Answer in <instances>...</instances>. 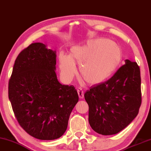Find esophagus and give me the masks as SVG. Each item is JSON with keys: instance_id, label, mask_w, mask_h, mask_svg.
<instances>
[{"instance_id": "1", "label": "esophagus", "mask_w": 151, "mask_h": 151, "mask_svg": "<svg viewBox=\"0 0 151 151\" xmlns=\"http://www.w3.org/2000/svg\"><path fill=\"white\" fill-rule=\"evenodd\" d=\"M77 92H78V97L79 98L81 99H82L84 97V91H82V88H78V89L77 90Z\"/></svg>"}]
</instances>
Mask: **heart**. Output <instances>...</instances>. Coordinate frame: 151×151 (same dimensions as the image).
<instances>
[{
    "label": "heart",
    "mask_w": 151,
    "mask_h": 151,
    "mask_svg": "<svg viewBox=\"0 0 151 151\" xmlns=\"http://www.w3.org/2000/svg\"><path fill=\"white\" fill-rule=\"evenodd\" d=\"M119 47L107 39H96L83 46L70 49V55L59 56L61 75L70 82L76 73L75 64L80 66L82 78L90 84L104 82L114 73L122 61Z\"/></svg>",
    "instance_id": "heart-1"
}]
</instances>
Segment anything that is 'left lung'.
<instances>
[{"instance_id": "1", "label": "left lung", "mask_w": 151, "mask_h": 151, "mask_svg": "<svg viewBox=\"0 0 151 151\" xmlns=\"http://www.w3.org/2000/svg\"><path fill=\"white\" fill-rule=\"evenodd\" d=\"M84 98L94 131L104 135L122 131L137 116L141 105L139 67L125 60L111 78L86 91Z\"/></svg>"}]
</instances>
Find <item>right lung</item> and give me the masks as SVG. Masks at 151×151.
<instances>
[{
    "mask_svg": "<svg viewBox=\"0 0 151 151\" xmlns=\"http://www.w3.org/2000/svg\"><path fill=\"white\" fill-rule=\"evenodd\" d=\"M55 52L32 43L15 61L8 82V97L21 127L41 140L60 138L78 101L73 85H62L55 72Z\"/></svg>",
    "mask_w": 151,
    "mask_h": 151,
    "instance_id": "obj_1",
    "label": "right lung"
}]
</instances>
